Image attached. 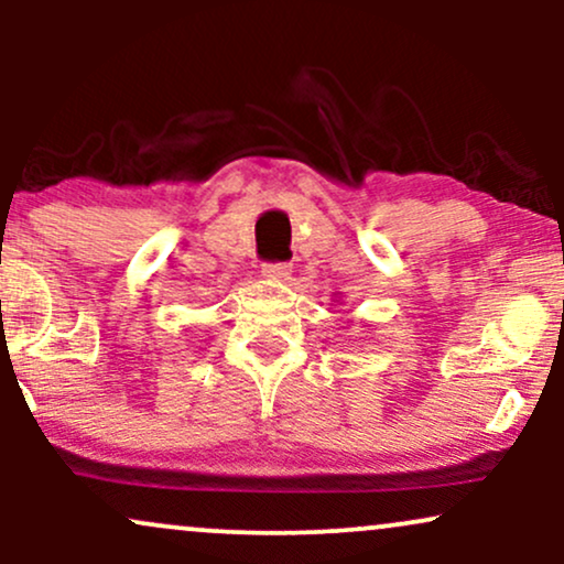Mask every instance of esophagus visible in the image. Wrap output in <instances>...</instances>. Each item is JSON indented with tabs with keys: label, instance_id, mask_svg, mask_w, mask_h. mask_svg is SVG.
I'll use <instances>...</instances> for the list:
<instances>
[{
	"label": "esophagus",
	"instance_id": "esophagus-1",
	"mask_svg": "<svg viewBox=\"0 0 564 564\" xmlns=\"http://www.w3.org/2000/svg\"><path fill=\"white\" fill-rule=\"evenodd\" d=\"M262 275L268 278V281H286V278L291 275V264L289 262H264Z\"/></svg>",
	"mask_w": 564,
	"mask_h": 564
}]
</instances>
